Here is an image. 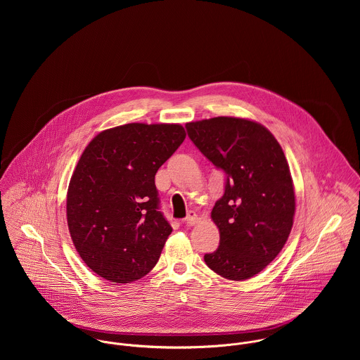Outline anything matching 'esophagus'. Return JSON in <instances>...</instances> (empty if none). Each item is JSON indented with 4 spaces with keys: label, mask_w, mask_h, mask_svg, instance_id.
<instances>
[{
    "label": "esophagus",
    "mask_w": 360,
    "mask_h": 360,
    "mask_svg": "<svg viewBox=\"0 0 360 360\" xmlns=\"http://www.w3.org/2000/svg\"><path fill=\"white\" fill-rule=\"evenodd\" d=\"M183 221H184V224H187V226H194V224L198 223V216H197L195 212L191 210V212H188L187 217H186Z\"/></svg>",
    "instance_id": "obj_1"
}]
</instances>
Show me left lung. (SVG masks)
Returning <instances> with one entry per match:
<instances>
[{"label":"left lung","mask_w":360,"mask_h":360,"mask_svg":"<svg viewBox=\"0 0 360 360\" xmlns=\"http://www.w3.org/2000/svg\"><path fill=\"white\" fill-rule=\"evenodd\" d=\"M190 140L226 173L223 197L212 209L219 248L209 269L244 281L280 254L292 229L295 193L290 166L274 136L260 123L217 116L186 124Z\"/></svg>","instance_id":"obj_1"}]
</instances>
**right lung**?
<instances>
[{
  "label": "right lung",
  "instance_id": "1",
  "mask_svg": "<svg viewBox=\"0 0 360 360\" xmlns=\"http://www.w3.org/2000/svg\"><path fill=\"white\" fill-rule=\"evenodd\" d=\"M184 139L181 124L129 123L97 134L80 156L68 227L80 257L105 280L131 283L154 269L172 233L155 174Z\"/></svg>",
  "mask_w": 360,
  "mask_h": 360
}]
</instances>
